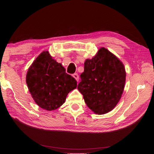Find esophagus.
I'll use <instances>...</instances> for the list:
<instances>
[{
  "label": "esophagus",
  "instance_id": "esophagus-1",
  "mask_svg": "<svg viewBox=\"0 0 154 154\" xmlns=\"http://www.w3.org/2000/svg\"><path fill=\"white\" fill-rule=\"evenodd\" d=\"M72 77H73L77 81V82L79 81V75H78L77 73H75V74L72 75Z\"/></svg>",
  "mask_w": 154,
  "mask_h": 154
}]
</instances>
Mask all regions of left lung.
Listing matches in <instances>:
<instances>
[{
  "mask_svg": "<svg viewBox=\"0 0 154 154\" xmlns=\"http://www.w3.org/2000/svg\"><path fill=\"white\" fill-rule=\"evenodd\" d=\"M126 72L118 57L101 48L92 59L85 60L77 89L94 113H107L116 107L123 94Z\"/></svg>",
  "mask_w": 154,
  "mask_h": 154,
  "instance_id": "obj_1",
  "label": "left lung"
}]
</instances>
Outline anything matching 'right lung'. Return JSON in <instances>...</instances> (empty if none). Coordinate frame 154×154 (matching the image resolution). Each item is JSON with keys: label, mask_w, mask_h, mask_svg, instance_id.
I'll list each match as a JSON object with an SVG mask.
<instances>
[{"label": "right lung", "mask_w": 154, "mask_h": 154, "mask_svg": "<svg viewBox=\"0 0 154 154\" xmlns=\"http://www.w3.org/2000/svg\"><path fill=\"white\" fill-rule=\"evenodd\" d=\"M28 90L35 102L47 111L63 105L77 81L67 74L62 64L52 58L48 51L39 54L28 69L26 78Z\"/></svg>", "instance_id": "right-lung-1"}]
</instances>
